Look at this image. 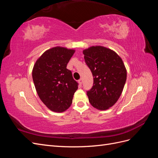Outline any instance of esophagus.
Masks as SVG:
<instances>
[{"label":"esophagus","instance_id":"esophagus-1","mask_svg":"<svg viewBox=\"0 0 158 158\" xmlns=\"http://www.w3.org/2000/svg\"><path fill=\"white\" fill-rule=\"evenodd\" d=\"M78 82H79V84L81 85V84H82V82H83V80H82V78H80V79H79L78 80Z\"/></svg>","mask_w":158,"mask_h":158}]
</instances>
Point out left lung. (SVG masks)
Here are the masks:
<instances>
[{"instance_id": "obj_1", "label": "left lung", "mask_w": 158, "mask_h": 158, "mask_svg": "<svg viewBox=\"0 0 158 158\" xmlns=\"http://www.w3.org/2000/svg\"><path fill=\"white\" fill-rule=\"evenodd\" d=\"M83 53L94 77L93 86L87 91L89 102L95 108L106 110L117 102L125 86V64L115 52L104 47H91Z\"/></svg>"}]
</instances>
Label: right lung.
Here are the masks:
<instances>
[{"mask_svg": "<svg viewBox=\"0 0 158 158\" xmlns=\"http://www.w3.org/2000/svg\"><path fill=\"white\" fill-rule=\"evenodd\" d=\"M74 50L54 47L47 50L33 66L32 78L37 93L45 106L54 112H63L73 103L78 83L66 66Z\"/></svg>", "mask_w": 158, "mask_h": 158, "instance_id": "right-lung-1", "label": "right lung"}]
</instances>
